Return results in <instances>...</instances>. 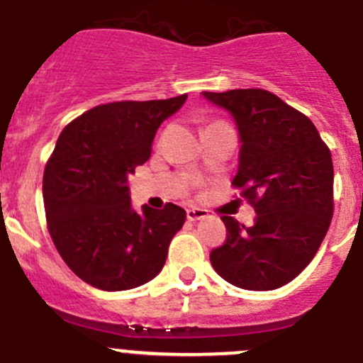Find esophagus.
Wrapping results in <instances>:
<instances>
[{"instance_id": "34e87169", "label": "esophagus", "mask_w": 363, "mask_h": 363, "mask_svg": "<svg viewBox=\"0 0 363 363\" xmlns=\"http://www.w3.org/2000/svg\"><path fill=\"white\" fill-rule=\"evenodd\" d=\"M186 216H188L189 221H199L207 218L209 214H207L206 209H200V207H189V209L186 211Z\"/></svg>"}]
</instances>
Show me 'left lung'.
Segmentation results:
<instances>
[{"mask_svg":"<svg viewBox=\"0 0 363 363\" xmlns=\"http://www.w3.org/2000/svg\"><path fill=\"white\" fill-rule=\"evenodd\" d=\"M230 115L239 133L232 184L255 207L245 227L223 216L228 235L211 252L214 271L248 291H271L296 279L314 259L333 216V163L311 118L275 94L246 88L202 92Z\"/></svg>","mask_w":363,"mask_h":363,"instance_id":"obj_1","label":"left lung"}]
</instances>
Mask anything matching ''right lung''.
I'll list each match as a JSON object with an SVG mask.
<instances>
[{
    "label": "right lung",
    "mask_w": 363,
    "mask_h": 363,
    "mask_svg": "<svg viewBox=\"0 0 363 363\" xmlns=\"http://www.w3.org/2000/svg\"><path fill=\"white\" fill-rule=\"evenodd\" d=\"M186 99L184 94L92 108L63 129L45 164L49 234L67 266L97 289L128 291L150 282L184 225L186 211L175 203L136 211L129 175L149 160L160 125Z\"/></svg>",
    "instance_id": "right-lung-1"
}]
</instances>
